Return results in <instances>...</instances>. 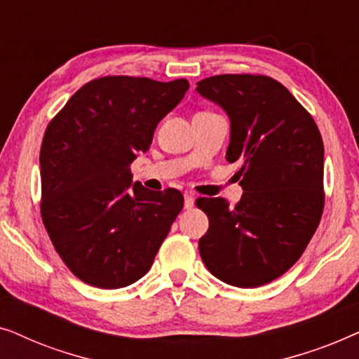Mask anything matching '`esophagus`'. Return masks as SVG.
Instances as JSON below:
<instances>
[{"label":"esophagus","mask_w":359,"mask_h":359,"mask_svg":"<svg viewBox=\"0 0 359 359\" xmlns=\"http://www.w3.org/2000/svg\"><path fill=\"white\" fill-rule=\"evenodd\" d=\"M194 208V196L191 193L184 194V209H193Z\"/></svg>","instance_id":"34e87169"}]
</instances>
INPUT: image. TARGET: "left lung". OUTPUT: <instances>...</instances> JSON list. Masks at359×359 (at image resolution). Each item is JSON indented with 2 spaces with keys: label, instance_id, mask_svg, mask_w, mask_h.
I'll return each mask as SVG.
<instances>
[{
  "label": "left lung",
  "instance_id": "obj_1",
  "mask_svg": "<svg viewBox=\"0 0 359 359\" xmlns=\"http://www.w3.org/2000/svg\"><path fill=\"white\" fill-rule=\"evenodd\" d=\"M198 93L227 112V160L242 168V199L201 198L209 217L201 258L220 281L258 287L301 258L323 212V142L312 116L264 75H217Z\"/></svg>",
  "mask_w": 359,
  "mask_h": 359
}]
</instances>
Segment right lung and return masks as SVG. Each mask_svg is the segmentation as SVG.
<instances>
[{
  "mask_svg": "<svg viewBox=\"0 0 359 359\" xmlns=\"http://www.w3.org/2000/svg\"><path fill=\"white\" fill-rule=\"evenodd\" d=\"M188 88L184 78H96L48 122L41 214L57 253L83 283L119 289L140 279L183 209L180 191L132 186L130 163Z\"/></svg>",
  "mask_w": 359,
  "mask_h": 359,
  "instance_id": "obj_1",
  "label": "right lung"
}]
</instances>
